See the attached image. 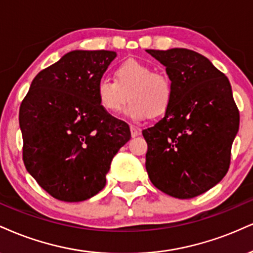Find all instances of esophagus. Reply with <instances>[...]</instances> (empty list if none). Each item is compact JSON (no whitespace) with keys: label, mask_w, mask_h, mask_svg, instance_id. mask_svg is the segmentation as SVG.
<instances>
[{"label":"esophagus","mask_w":253,"mask_h":253,"mask_svg":"<svg viewBox=\"0 0 253 253\" xmlns=\"http://www.w3.org/2000/svg\"><path fill=\"white\" fill-rule=\"evenodd\" d=\"M140 133H141V130H140L138 127L130 126V135H132V138H135V136L140 135Z\"/></svg>","instance_id":"1"}]
</instances>
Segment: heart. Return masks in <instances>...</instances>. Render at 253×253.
Returning <instances> with one entry per match:
<instances>
[{"label": "heart", "mask_w": 253, "mask_h": 253, "mask_svg": "<svg viewBox=\"0 0 253 253\" xmlns=\"http://www.w3.org/2000/svg\"><path fill=\"white\" fill-rule=\"evenodd\" d=\"M129 102L125 113L140 121L160 115L169 109L173 99V86L169 77L154 72L153 67L138 60H128L115 69L114 80L102 78L96 84L100 106L109 114H118L125 101Z\"/></svg>", "instance_id": "1"}]
</instances>
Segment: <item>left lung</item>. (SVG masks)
<instances>
[{
    "instance_id": "obj_1",
    "label": "left lung",
    "mask_w": 253,
    "mask_h": 253,
    "mask_svg": "<svg viewBox=\"0 0 253 253\" xmlns=\"http://www.w3.org/2000/svg\"><path fill=\"white\" fill-rule=\"evenodd\" d=\"M146 51L166 67L173 86L164 118L142 130L146 169L158 190L190 199L229 171L239 111L229 79L202 54L185 48Z\"/></svg>"
}]
</instances>
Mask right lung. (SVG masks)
Segmentation results:
<instances>
[{
    "instance_id": "add662e5",
    "label": "right lung",
    "mask_w": 253,
    "mask_h": 253,
    "mask_svg": "<svg viewBox=\"0 0 253 253\" xmlns=\"http://www.w3.org/2000/svg\"><path fill=\"white\" fill-rule=\"evenodd\" d=\"M111 50H73L39 73L20 107L23 163L45 192L82 202L105 187L112 159L130 139L128 125L100 106L96 84Z\"/></svg>"
}]
</instances>
